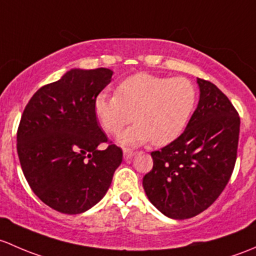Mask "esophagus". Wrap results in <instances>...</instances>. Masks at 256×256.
<instances>
[{
	"mask_svg": "<svg viewBox=\"0 0 256 256\" xmlns=\"http://www.w3.org/2000/svg\"><path fill=\"white\" fill-rule=\"evenodd\" d=\"M134 155H136V152H134L133 150H129V149H124V150H123V156H124L126 160L132 159V158H133Z\"/></svg>",
	"mask_w": 256,
	"mask_h": 256,
	"instance_id": "esophagus-1",
	"label": "esophagus"
}]
</instances>
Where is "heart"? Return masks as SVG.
I'll list each match as a JSON object with an SVG mask.
<instances>
[{
  "label": "heart",
  "mask_w": 256,
  "mask_h": 256,
  "mask_svg": "<svg viewBox=\"0 0 256 256\" xmlns=\"http://www.w3.org/2000/svg\"><path fill=\"white\" fill-rule=\"evenodd\" d=\"M196 101V86L187 78L140 72L123 80L117 94H97L94 107L101 127L112 136L133 120L138 122L120 134L118 140L122 146L150 140L154 146H165L182 133Z\"/></svg>",
  "instance_id": "b5f03b06"
}]
</instances>
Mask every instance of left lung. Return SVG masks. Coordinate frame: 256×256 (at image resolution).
I'll use <instances>...</instances> for the list:
<instances>
[{
  "label": "left lung",
  "instance_id": "left-lung-1",
  "mask_svg": "<svg viewBox=\"0 0 256 256\" xmlns=\"http://www.w3.org/2000/svg\"><path fill=\"white\" fill-rule=\"evenodd\" d=\"M200 100L182 134L152 152L143 178L149 201L164 216L187 220L207 210L224 190L236 160L240 118L228 97L197 78Z\"/></svg>",
  "mask_w": 256,
  "mask_h": 256
}]
</instances>
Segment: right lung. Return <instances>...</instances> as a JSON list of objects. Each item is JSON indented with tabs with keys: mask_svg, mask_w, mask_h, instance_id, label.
Returning <instances> with one entry per match:
<instances>
[{
	"mask_svg": "<svg viewBox=\"0 0 256 256\" xmlns=\"http://www.w3.org/2000/svg\"><path fill=\"white\" fill-rule=\"evenodd\" d=\"M113 71L71 69L43 86L26 106L17 132L23 174L46 206L78 214L98 204L120 165L123 152L107 143L94 113L97 94Z\"/></svg>",
	"mask_w": 256,
	"mask_h": 256,
	"instance_id": "right-lung-1",
	"label": "right lung"
}]
</instances>
